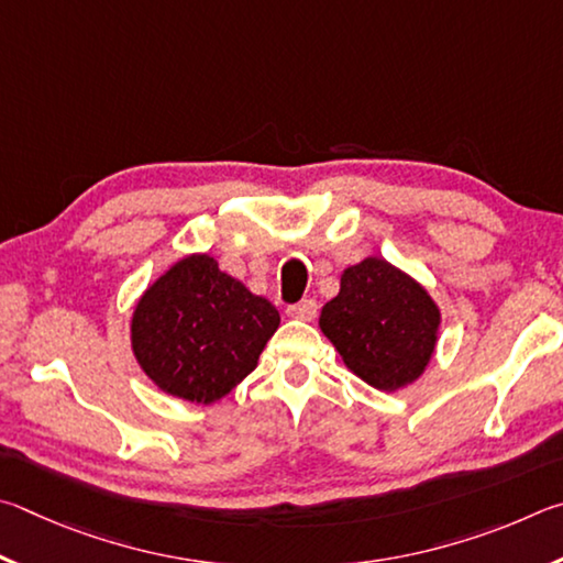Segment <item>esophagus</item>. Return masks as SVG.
Here are the masks:
<instances>
[{"instance_id": "obj_1", "label": "esophagus", "mask_w": 563, "mask_h": 563, "mask_svg": "<svg viewBox=\"0 0 563 563\" xmlns=\"http://www.w3.org/2000/svg\"><path fill=\"white\" fill-rule=\"evenodd\" d=\"M319 313V303L313 299H301L299 303H291L287 307V317L297 321H313Z\"/></svg>"}]
</instances>
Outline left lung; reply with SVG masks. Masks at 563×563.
<instances>
[{"label":"left lung","mask_w":563,"mask_h":563,"mask_svg":"<svg viewBox=\"0 0 563 563\" xmlns=\"http://www.w3.org/2000/svg\"><path fill=\"white\" fill-rule=\"evenodd\" d=\"M319 327L349 371L393 393L428 368L440 309L412 276L380 256H366L343 269L341 291L321 309Z\"/></svg>","instance_id":"obj_1"}]
</instances>
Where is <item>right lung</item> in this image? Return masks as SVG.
<instances>
[{"instance_id":"right-lung-1","label":"right lung","mask_w":563,"mask_h":563,"mask_svg":"<svg viewBox=\"0 0 563 563\" xmlns=\"http://www.w3.org/2000/svg\"><path fill=\"white\" fill-rule=\"evenodd\" d=\"M279 311L224 274L210 254H187L135 303L131 346L167 396L210 406L256 368Z\"/></svg>"}]
</instances>
